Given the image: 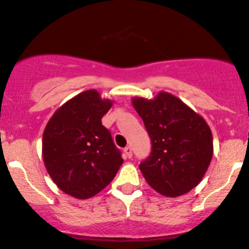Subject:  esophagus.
<instances>
[{
	"label": "esophagus",
	"mask_w": 249,
	"mask_h": 249,
	"mask_svg": "<svg viewBox=\"0 0 249 249\" xmlns=\"http://www.w3.org/2000/svg\"><path fill=\"white\" fill-rule=\"evenodd\" d=\"M124 155L125 158H132V149L131 146H126V148L124 149Z\"/></svg>",
	"instance_id": "obj_1"
}]
</instances>
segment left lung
Listing matches in <instances>:
<instances>
[{"label":"left lung","mask_w":249,"mask_h":249,"mask_svg":"<svg viewBox=\"0 0 249 249\" xmlns=\"http://www.w3.org/2000/svg\"><path fill=\"white\" fill-rule=\"evenodd\" d=\"M132 105L151 140L150 155L140 164L146 182L166 197L190 192L203 179L213 159L209 125L166 91H160L153 100L133 98Z\"/></svg>","instance_id":"obj_1"}]
</instances>
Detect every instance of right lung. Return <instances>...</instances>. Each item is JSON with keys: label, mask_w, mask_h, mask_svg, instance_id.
Returning <instances> with one entry per match:
<instances>
[{"label": "right lung", "mask_w": 249, "mask_h": 249, "mask_svg": "<svg viewBox=\"0 0 249 249\" xmlns=\"http://www.w3.org/2000/svg\"><path fill=\"white\" fill-rule=\"evenodd\" d=\"M112 101L86 90L59 107L43 133L46 171L64 193L87 199L104 190L124 160L101 118Z\"/></svg>", "instance_id": "1"}]
</instances>
